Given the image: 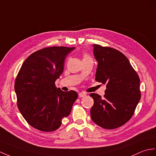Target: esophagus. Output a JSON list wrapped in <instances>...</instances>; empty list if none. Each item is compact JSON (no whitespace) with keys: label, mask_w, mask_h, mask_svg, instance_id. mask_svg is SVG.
Wrapping results in <instances>:
<instances>
[{"label":"esophagus","mask_w":156,"mask_h":156,"mask_svg":"<svg viewBox=\"0 0 156 156\" xmlns=\"http://www.w3.org/2000/svg\"><path fill=\"white\" fill-rule=\"evenodd\" d=\"M78 96L80 98H83V97H85L86 96V94L85 92H80L78 94Z\"/></svg>","instance_id":"obj_1"}]
</instances>
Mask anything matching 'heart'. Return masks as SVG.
Here are the masks:
<instances>
[{
  "label": "heart",
  "mask_w": 156,
  "mask_h": 156,
  "mask_svg": "<svg viewBox=\"0 0 156 156\" xmlns=\"http://www.w3.org/2000/svg\"><path fill=\"white\" fill-rule=\"evenodd\" d=\"M86 57H88V56H84V58H86Z\"/></svg>",
  "instance_id": "b5f03b06"
}]
</instances>
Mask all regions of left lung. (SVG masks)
I'll use <instances>...</instances> for the list:
<instances>
[{
  "mask_svg": "<svg viewBox=\"0 0 156 156\" xmlns=\"http://www.w3.org/2000/svg\"><path fill=\"white\" fill-rule=\"evenodd\" d=\"M98 62L96 80L106 85L104 97L90 94L94 105L90 110L93 122L104 129L120 127L134 113L141 98L140 78L124 54L93 44Z\"/></svg>",
  "mask_w": 156,
  "mask_h": 156,
  "instance_id": "obj_1",
  "label": "left lung"
}]
</instances>
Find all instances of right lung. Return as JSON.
Instances as JSON below:
<instances>
[{
  "mask_svg": "<svg viewBox=\"0 0 156 156\" xmlns=\"http://www.w3.org/2000/svg\"><path fill=\"white\" fill-rule=\"evenodd\" d=\"M74 49L64 46L42 48L32 53L22 65L14 84L18 108L36 129L55 131L70 114L78 94L57 88L55 81L62 74L66 56Z\"/></svg>",
  "mask_w": 156,
  "mask_h": 156,
  "instance_id": "add662e5",
  "label": "right lung"
}]
</instances>
